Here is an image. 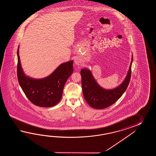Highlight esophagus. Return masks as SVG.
<instances>
[{
    "instance_id": "34e87169",
    "label": "esophagus",
    "mask_w": 156,
    "mask_h": 156,
    "mask_svg": "<svg viewBox=\"0 0 156 156\" xmlns=\"http://www.w3.org/2000/svg\"><path fill=\"white\" fill-rule=\"evenodd\" d=\"M74 62H75V63L76 65H80V63H81V61L80 60V58L79 57H76V58H75V60H74Z\"/></svg>"
}]
</instances>
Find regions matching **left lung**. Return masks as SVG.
Listing matches in <instances>:
<instances>
[{
	"mask_svg": "<svg viewBox=\"0 0 156 156\" xmlns=\"http://www.w3.org/2000/svg\"><path fill=\"white\" fill-rule=\"evenodd\" d=\"M133 55L125 79L119 86L112 89H106L100 86L87 68L81 70L83 95L90 106L97 109H103L112 105L122 96L129 83Z\"/></svg>",
	"mask_w": 156,
	"mask_h": 156,
	"instance_id": "8db88e82",
	"label": "left lung"
}]
</instances>
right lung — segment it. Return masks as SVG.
<instances>
[{
	"instance_id": "right-lung-1",
	"label": "right lung",
	"mask_w": 156,
	"mask_h": 156,
	"mask_svg": "<svg viewBox=\"0 0 156 156\" xmlns=\"http://www.w3.org/2000/svg\"><path fill=\"white\" fill-rule=\"evenodd\" d=\"M17 50V76L18 82L28 99L37 106L49 108L61 99L67 80L73 73V60L61 63L48 76L34 79L26 75L20 63Z\"/></svg>"
}]
</instances>
